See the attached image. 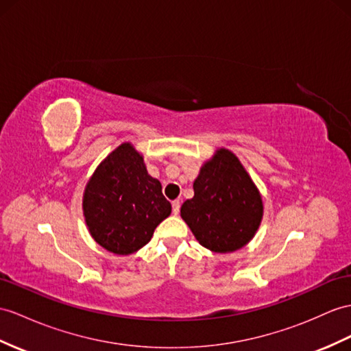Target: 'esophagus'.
Here are the masks:
<instances>
[{
  "label": "esophagus",
  "instance_id": "34e87169",
  "mask_svg": "<svg viewBox=\"0 0 351 351\" xmlns=\"http://www.w3.org/2000/svg\"><path fill=\"white\" fill-rule=\"evenodd\" d=\"M171 205H173V213L177 216L178 213H180V207H182L180 201H173V204H171Z\"/></svg>",
  "mask_w": 351,
  "mask_h": 351
}]
</instances>
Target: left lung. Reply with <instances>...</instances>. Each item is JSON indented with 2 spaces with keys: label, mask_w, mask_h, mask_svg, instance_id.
<instances>
[{
  "label": "left lung",
  "mask_w": 351,
  "mask_h": 351,
  "mask_svg": "<svg viewBox=\"0 0 351 351\" xmlns=\"http://www.w3.org/2000/svg\"><path fill=\"white\" fill-rule=\"evenodd\" d=\"M193 192L182 217L205 249L230 253L252 240L262 220V198L234 153L217 150L201 168Z\"/></svg>",
  "instance_id": "8db88e82"
}]
</instances>
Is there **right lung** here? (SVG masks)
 Wrapping results in <instances>:
<instances>
[{
	"instance_id": "1",
	"label": "right lung",
	"mask_w": 351,
	"mask_h": 351,
	"mask_svg": "<svg viewBox=\"0 0 351 351\" xmlns=\"http://www.w3.org/2000/svg\"><path fill=\"white\" fill-rule=\"evenodd\" d=\"M89 232L116 254H131L146 245L156 226L171 215L162 184L149 176L143 156L130 143L101 162L83 196Z\"/></svg>"
}]
</instances>
